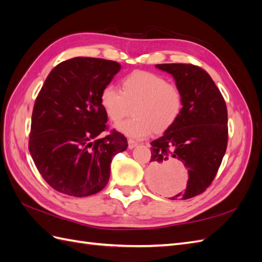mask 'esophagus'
I'll use <instances>...</instances> for the list:
<instances>
[{
	"label": "esophagus",
	"instance_id": "obj_1",
	"mask_svg": "<svg viewBox=\"0 0 262 262\" xmlns=\"http://www.w3.org/2000/svg\"><path fill=\"white\" fill-rule=\"evenodd\" d=\"M138 145V143L136 141H133V140H128V146H129V148L130 149H132V148H134Z\"/></svg>",
	"mask_w": 262,
	"mask_h": 262
}]
</instances>
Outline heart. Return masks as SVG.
<instances>
[{"label": "heart", "instance_id": "obj_1", "mask_svg": "<svg viewBox=\"0 0 262 262\" xmlns=\"http://www.w3.org/2000/svg\"><path fill=\"white\" fill-rule=\"evenodd\" d=\"M100 106L110 121L119 122L133 108V117L116 125L123 136L142 140L155 133H164L175 124L184 108L179 87L164 77L134 71L121 81V91L109 84L99 95Z\"/></svg>", "mask_w": 262, "mask_h": 262}]
</instances>
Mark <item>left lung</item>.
<instances>
[{"label": "left lung", "mask_w": 262, "mask_h": 262, "mask_svg": "<svg viewBox=\"0 0 262 262\" xmlns=\"http://www.w3.org/2000/svg\"><path fill=\"white\" fill-rule=\"evenodd\" d=\"M172 75L184 96V108L178 121L150 142L152 185L162 190L165 171L172 162L188 168L185 191L171 200H186L202 193L215 177L227 146V109L225 100L211 76L199 67L182 63L156 64Z\"/></svg>", "instance_id": "1"}]
</instances>
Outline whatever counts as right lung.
<instances>
[{
  "mask_svg": "<svg viewBox=\"0 0 262 262\" xmlns=\"http://www.w3.org/2000/svg\"><path fill=\"white\" fill-rule=\"evenodd\" d=\"M115 61L77 57L46 78L31 117L29 152L42 178L57 191L89 196L107 185L113 157L128 147L123 134L107 129L101 90L120 71Z\"/></svg>",
  "mask_w": 262,
  "mask_h": 262,
  "instance_id": "add662e5",
  "label": "right lung"
}]
</instances>
